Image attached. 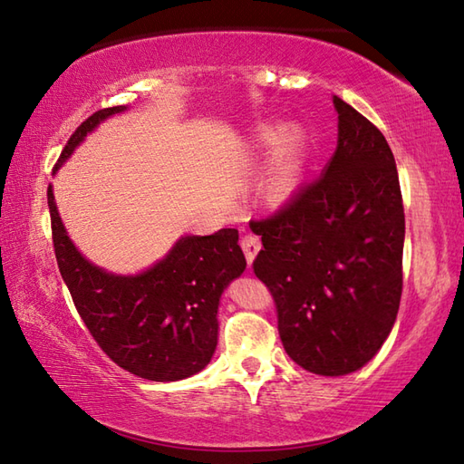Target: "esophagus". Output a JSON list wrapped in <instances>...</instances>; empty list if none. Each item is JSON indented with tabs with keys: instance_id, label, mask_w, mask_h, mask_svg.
Returning a JSON list of instances; mask_svg holds the SVG:
<instances>
[{
	"instance_id": "1",
	"label": "esophagus",
	"mask_w": 464,
	"mask_h": 464,
	"mask_svg": "<svg viewBox=\"0 0 464 464\" xmlns=\"http://www.w3.org/2000/svg\"><path fill=\"white\" fill-rule=\"evenodd\" d=\"M241 247H243L245 257H247V261L251 263L253 257L257 256V251L261 249V239L257 237V235H253V233H245L243 237H241Z\"/></svg>"
}]
</instances>
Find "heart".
<instances>
[{"mask_svg":"<svg viewBox=\"0 0 464 464\" xmlns=\"http://www.w3.org/2000/svg\"><path fill=\"white\" fill-rule=\"evenodd\" d=\"M261 142L266 149H274L263 190L271 201H284L294 193L302 177L305 136L302 129L292 126L281 134L277 130H266L261 134Z\"/></svg>","mask_w":464,"mask_h":464,"instance_id":"obj_1","label":"heart"}]
</instances>
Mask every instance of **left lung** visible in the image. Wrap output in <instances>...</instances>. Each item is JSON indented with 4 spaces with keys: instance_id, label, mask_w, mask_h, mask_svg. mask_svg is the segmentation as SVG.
Instances as JSON below:
<instances>
[{
    "instance_id": "1",
    "label": "left lung",
    "mask_w": 464,
    "mask_h": 464,
    "mask_svg": "<svg viewBox=\"0 0 464 464\" xmlns=\"http://www.w3.org/2000/svg\"><path fill=\"white\" fill-rule=\"evenodd\" d=\"M338 149L322 177L266 219L253 271L276 302L295 364L343 376L374 358L402 295L404 207L394 154L366 116L334 96Z\"/></svg>"
}]
</instances>
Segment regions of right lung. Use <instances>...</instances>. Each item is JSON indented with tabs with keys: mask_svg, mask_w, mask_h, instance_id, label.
I'll list each match as a JSON object with an SVG mask.
<instances>
[{
	"mask_svg": "<svg viewBox=\"0 0 464 464\" xmlns=\"http://www.w3.org/2000/svg\"><path fill=\"white\" fill-rule=\"evenodd\" d=\"M124 106L102 108L82 122L53 170L98 122ZM52 243L62 279L90 335L114 364L134 376L172 382L201 372L217 346V307L223 289L243 274L237 229L183 237L157 266L134 277L106 274L68 239L48 187Z\"/></svg>",
	"mask_w": 464,
	"mask_h": 464,
	"instance_id": "1",
	"label": "right lung"
}]
</instances>
